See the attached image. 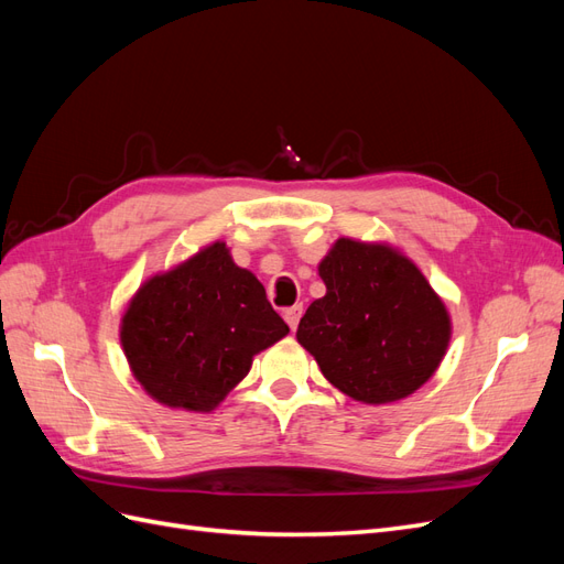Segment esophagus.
<instances>
[{"label":"esophagus","instance_id":"1","mask_svg":"<svg viewBox=\"0 0 564 564\" xmlns=\"http://www.w3.org/2000/svg\"><path fill=\"white\" fill-rule=\"evenodd\" d=\"M282 315H284V322L289 324V329L294 332L299 327L301 315H303V305H292V308H284Z\"/></svg>","mask_w":564,"mask_h":564}]
</instances>
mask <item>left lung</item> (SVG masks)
I'll return each mask as SVG.
<instances>
[{
	"label": "left lung",
	"instance_id": "8db88e82",
	"mask_svg": "<svg viewBox=\"0 0 564 564\" xmlns=\"http://www.w3.org/2000/svg\"><path fill=\"white\" fill-rule=\"evenodd\" d=\"M317 270L327 294L305 311L296 338L324 379L357 402L388 404L433 377L452 322L406 256L340 237Z\"/></svg>",
	"mask_w": 564,
	"mask_h": 564
}]
</instances>
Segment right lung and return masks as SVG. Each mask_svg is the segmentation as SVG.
<instances>
[{"label": "right lung", "instance_id": "right-lung-1", "mask_svg": "<svg viewBox=\"0 0 564 564\" xmlns=\"http://www.w3.org/2000/svg\"><path fill=\"white\" fill-rule=\"evenodd\" d=\"M289 334L253 272L214 242L150 278L129 301L119 338L150 398L212 412L240 383L253 355Z\"/></svg>", "mask_w": 564, "mask_h": 564}]
</instances>
